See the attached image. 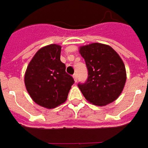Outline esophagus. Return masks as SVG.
<instances>
[{"instance_id":"esophagus-1","label":"esophagus","mask_w":148,"mask_h":148,"mask_svg":"<svg viewBox=\"0 0 148 148\" xmlns=\"http://www.w3.org/2000/svg\"><path fill=\"white\" fill-rule=\"evenodd\" d=\"M73 78H74V80L76 82L77 80H78V76H77V74H76V73H75V74L73 75Z\"/></svg>"}]
</instances>
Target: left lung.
<instances>
[{
	"instance_id": "8db88e82",
	"label": "left lung",
	"mask_w": 148,
	"mask_h": 148,
	"mask_svg": "<svg viewBox=\"0 0 148 148\" xmlns=\"http://www.w3.org/2000/svg\"><path fill=\"white\" fill-rule=\"evenodd\" d=\"M80 53L88 69L86 81L78 84L85 99L97 106L113 102L121 94L127 79L122 59L110 46L101 43L81 47Z\"/></svg>"
}]
</instances>
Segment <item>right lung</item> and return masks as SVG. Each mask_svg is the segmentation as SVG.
I'll list each match as a JSON object with an SVG mask.
<instances>
[{
	"instance_id": "obj_1",
	"label": "right lung",
	"mask_w": 148,
	"mask_h": 148,
	"mask_svg": "<svg viewBox=\"0 0 148 148\" xmlns=\"http://www.w3.org/2000/svg\"><path fill=\"white\" fill-rule=\"evenodd\" d=\"M61 47L51 44L38 51L27 67L25 84L31 98L41 106L55 108L64 103L74 84L60 60Z\"/></svg>"
}]
</instances>
